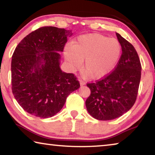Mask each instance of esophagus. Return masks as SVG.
<instances>
[{"mask_svg":"<svg viewBox=\"0 0 155 155\" xmlns=\"http://www.w3.org/2000/svg\"><path fill=\"white\" fill-rule=\"evenodd\" d=\"M78 81H79V83H80V85H81V86H83V85H85V83L83 81L81 80V79H79V80H78Z\"/></svg>","mask_w":155,"mask_h":155,"instance_id":"obj_1","label":"esophagus"}]
</instances>
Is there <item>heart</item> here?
Returning a JSON list of instances; mask_svg holds the SVG:
<instances>
[{
  "instance_id": "heart-1",
  "label": "heart",
  "mask_w": 155,
  "mask_h": 155,
  "mask_svg": "<svg viewBox=\"0 0 155 155\" xmlns=\"http://www.w3.org/2000/svg\"><path fill=\"white\" fill-rule=\"evenodd\" d=\"M122 52L119 41L97 33L78 37L71 49L64 50V57L73 70L80 69L91 79H101L108 75L118 62Z\"/></svg>"
}]
</instances>
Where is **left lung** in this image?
<instances>
[{
	"label": "left lung",
	"instance_id": "8db88e82",
	"mask_svg": "<svg viewBox=\"0 0 155 155\" xmlns=\"http://www.w3.org/2000/svg\"><path fill=\"white\" fill-rule=\"evenodd\" d=\"M122 55L114 71L96 83H88L91 94L85 101L89 114L99 120L122 116L135 104L141 79V66L132 44L116 33Z\"/></svg>",
	"mask_w": 155,
	"mask_h": 155
}]
</instances>
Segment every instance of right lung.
<instances>
[{
  "label": "right lung",
  "mask_w": 155,
  "mask_h": 155,
  "mask_svg": "<svg viewBox=\"0 0 155 155\" xmlns=\"http://www.w3.org/2000/svg\"><path fill=\"white\" fill-rule=\"evenodd\" d=\"M72 31L43 27L18 44L12 59V92L29 114L51 117L61 111L67 97L80 87L73 74L63 72L61 55Z\"/></svg>",
  "instance_id": "right-lung-1"
}]
</instances>
